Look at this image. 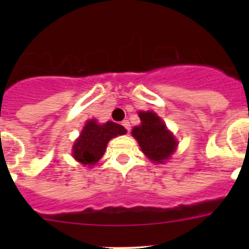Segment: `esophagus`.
Returning a JSON list of instances; mask_svg holds the SVG:
<instances>
[{
  "label": "esophagus",
  "mask_w": 249,
  "mask_h": 249,
  "mask_svg": "<svg viewBox=\"0 0 249 249\" xmlns=\"http://www.w3.org/2000/svg\"><path fill=\"white\" fill-rule=\"evenodd\" d=\"M122 125L125 127V129L127 130V132L130 131V123L127 122V120H124V122H122Z\"/></svg>",
  "instance_id": "1"
}]
</instances>
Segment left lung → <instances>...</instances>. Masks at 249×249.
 Masks as SVG:
<instances>
[{
  "label": "left lung",
  "instance_id": "1",
  "mask_svg": "<svg viewBox=\"0 0 249 249\" xmlns=\"http://www.w3.org/2000/svg\"><path fill=\"white\" fill-rule=\"evenodd\" d=\"M139 117L141 125L132 129V136L150 161L164 164L177 149V140L157 113L152 110L140 112Z\"/></svg>",
  "mask_w": 249,
  "mask_h": 249
}]
</instances>
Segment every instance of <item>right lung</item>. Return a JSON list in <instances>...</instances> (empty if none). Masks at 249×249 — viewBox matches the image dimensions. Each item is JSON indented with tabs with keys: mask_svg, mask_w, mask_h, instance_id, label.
Returning <instances> with one entry per match:
<instances>
[{
	"mask_svg": "<svg viewBox=\"0 0 249 249\" xmlns=\"http://www.w3.org/2000/svg\"><path fill=\"white\" fill-rule=\"evenodd\" d=\"M126 134V129L113 122L99 124L96 119L85 123L72 148V155L80 164L94 166L106 152L109 140Z\"/></svg>",
	"mask_w": 249,
	"mask_h": 249,
	"instance_id": "add662e5",
	"label": "right lung"
}]
</instances>
